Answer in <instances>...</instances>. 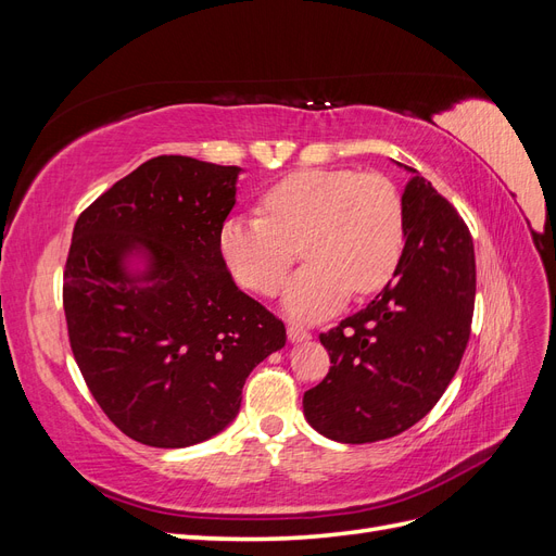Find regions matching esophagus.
I'll return each mask as SVG.
<instances>
[{"label": "esophagus", "mask_w": 556, "mask_h": 556, "mask_svg": "<svg viewBox=\"0 0 556 556\" xmlns=\"http://www.w3.org/2000/svg\"><path fill=\"white\" fill-rule=\"evenodd\" d=\"M288 339H290L292 343L308 341V339H311V331H306L304 327H299V325H290V327H288Z\"/></svg>", "instance_id": "esophagus-1"}]
</instances>
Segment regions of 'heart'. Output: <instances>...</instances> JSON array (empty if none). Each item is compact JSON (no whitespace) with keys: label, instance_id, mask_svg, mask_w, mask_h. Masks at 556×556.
Returning a JSON list of instances; mask_svg holds the SVG:
<instances>
[{"label":"heart","instance_id":"b5f03b06","mask_svg":"<svg viewBox=\"0 0 556 556\" xmlns=\"http://www.w3.org/2000/svg\"><path fill=\"white\" fill-rule=\"evenodd\" d=\"M308 262L285 285L282 308L323 319L350 292L359 296L392 280L406 248V211L390 180L355 169H306L285 176L262 197V215H231L220 252L241 285L274 294L296 257Z\"/></svg>","mask_w":556,"mask_h":556}]
</instances>
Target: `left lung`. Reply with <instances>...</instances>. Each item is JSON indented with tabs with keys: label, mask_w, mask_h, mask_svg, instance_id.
I'll return each instance as SVG.
<instances>
[{
	"label": "left lung",
	"mask_w": 556,
	"mask_h": 556,
	"mask_svg": "<svg viewBox=\"0 0 556 556\" xmlns=\"http://www.w3.org/2000/svg\"><path fill=\"white\" fill-rule=\"evenodd\" d=\"M406 172V248L394 280L319 333L333 366L304 394L306 422L339 443L392 439L417 425L457 374L470 336L473 239L450 201Z\"/></svg>",
	"instance_id": "8db88e82"
}]
</instances>
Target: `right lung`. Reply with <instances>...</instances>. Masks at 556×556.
Here are the masks:
<instances>
[{
	"instance_id": "add662e5",
	"label": "right lung",
	"mask_w": 556,
	"mask_h": 556,
	"mask_svg": "<svg viewBox=\"0 0 556 556\" xmlns=\"http://www.w3.org/2000/svg\"><path fill=\"white\" fill-rule=\"evenodd\" d=\"M241 166L143 162L74 227L64 315L76 364L111 422L150 447H190L239 415L285 325L231 280L220 229Z\"/></svg>"
}]
</instances>
